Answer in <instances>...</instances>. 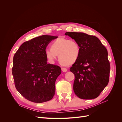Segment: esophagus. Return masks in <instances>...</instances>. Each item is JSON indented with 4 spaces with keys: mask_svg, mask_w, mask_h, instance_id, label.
I'll list each match as a JSON object with an SVG mask.
<instances>
[{
    "mask_svg": "<svg viewBox=\"0 0 122 122\" xmlns=\"http://www.w3.org/2000/svg\"><path fill=\"white\" fill-rule=\"evenodd\" d=\"M61 70L63 72H66L68 70H67V69H66L65 68H61Z\"/></svg>",
    "mask_w": 122,
    "mask_h": 122,
    "instance_id": "obj_1",
    "label": "esophagus"
}]
</instances>
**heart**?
<instances>
[{"instance_id":"1","label":"heart","mask_w":122,"mask_h":122,"mask_svg":"<svg viewBox=\"0 0 122 122\" xmlns=\"http://www.w3.org/2000/svg\"><path fill=\"white\" fill-rule=\"evenodd\" d=\"M80 54V46L75 40L58 38L51 44V48L45 50V56L50 63L53 64L57 58L64 65H71L78 60Z\"/></svg>"}]
</instances>
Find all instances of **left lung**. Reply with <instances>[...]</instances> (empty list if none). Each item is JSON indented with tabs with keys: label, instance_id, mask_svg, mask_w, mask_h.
<instances>
[{
	"label": "left lung",
	"instance_id": "obj_1",
	"mask_svg": "<svg viewBox=\"0 0 122 122\" xmlns=\"http://www.w3.org/2000/svg\"><path fill=\"white\" fill-rule=\"evenodd\" d=\"M80 46L77 61L70 68L75 75L73 90L82 99L97 98L109 82L110 64L108 52L100 40L83 32H67Z\"/></svg>",
	"mask_w": 122,
	"mask_h": 122
}]
</instances>
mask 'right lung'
Listing matches in <instances>:
<instances>
[{"mask_svg": "<svg viewBox=\"0 0 122 122\" xmlns=\"http://www.w3.org/2000/svg\"><path fill=\"white\" fill-rule=\"evenodd\" d=\"M57 36L43 35L23 43L13 57L12 74L15 86L28 100L43 103L52 99L55 83L61 70L47 64L45 56L48 44Z\"/></svg>", "mask_w": 122, "mask_h": 122, "instance_id": "right-lung-1", "label": "right lung"}]
</instances>
